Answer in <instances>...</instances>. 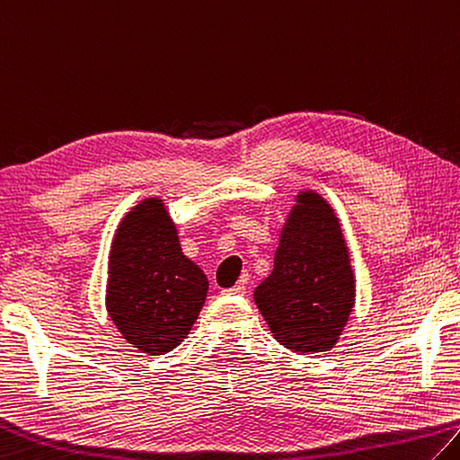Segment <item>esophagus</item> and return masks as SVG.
<instances>
[{"mask_svg": "<svg viewBox=\"0 0 460 460\" xmlns=\"http://www.w3.org/2000/svg\"><path fill=\"white\" fill-rule=\"evenodd\" d=\"M245 291H247L245 283H237V286L225 289V294H229V296H245Z\"/></svg>", "mask_w": 460, "mask_h": 460, "instance_id": "1", "label": "esophagus"}]
</instances>
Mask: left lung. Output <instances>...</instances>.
I'll return each mask as SVG.
<instances>
[{
	"label": "left lung",
	"mask_w": 460,
	"mask_h": 460,
	"mask_svg": "<svg viewBox=\"0 0 460 460\" xmlns=\"http://www.w3.org/2000/svg\"><path fill=\"white\" fill-rule=\"evenodd\" d=\"M354 271L338 217L317 193H302L255 304L281 346L328 352L354 307Z\"/></svg>",
	"instance_id": "obj_1"
}]
</instances>
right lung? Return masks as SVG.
I'll return each instance as SVG.
<instances>
[{
	"mask_svg": "<svg viewBox=\"0 0 460 460\" xmlns=\"http://www.w3.org/2000/svg\"><path fill=\"white\" fill-rule=\"evenodd\" d=\"M106 310L140 352H171L193 328L208 281L182 255L163 201L146 199L124 217L108 263Z\"/></svg>",
	"mask_w": 460,
	"mask_h": 460,
	"instance_id": "right-lung-1",
	"label": "right lung"
}]
</instances>
